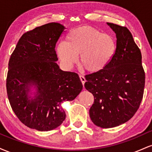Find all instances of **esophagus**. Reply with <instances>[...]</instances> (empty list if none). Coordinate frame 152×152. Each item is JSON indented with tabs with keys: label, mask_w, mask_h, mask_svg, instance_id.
Segmentation results:
<instances>
[{
	"label": "esophagus",
	"mask_w": 152,
	"mask_h": 152,
	"mask_svg": "<svg viewBox=\"0 0 152 152\" xmlns=\"http://www.w3.org/2000/svg\"><path fill=\"white\" fill-rule=\"evenodd\" d=\"M79 77H80V79H81V81L82 82V84L84 86V83H85V82H86V78H85L84 76H82V75H80Z\"/></svg>",
	"instance_id": "obj_1"
}]
</instances>
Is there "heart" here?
<instances>
[{
    "label": "heart",
    "mask_w": 152,
    "mask_h": 152,
    "mask_svg": "<svg viewBox=\"0 0 152 152\" xmlns=\"http://www.w3.org/2000/svg\"><path fill=\"white\" fill-rule=\"evenodd\" d=\"M116 50L114 39L109 34L90 27L81 26L73 29L56 47V53L62 66L69 69L79 53V63L87 71L96 73L111 61Z\"/></svg>",
    "instance_id": "b5f03b06"
}]
</instances>
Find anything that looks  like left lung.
I'll list each match as a JSON object with an SVG mask.
<instances>
[{
  "label": "left lung",
  "mask_w": 152,
  "mask_h": 152,
  "mask_svg": "<svg viewBox=\"0 0 152 152\" xmlns=\"http://www.w3.org/2000/svg\"><path fill=\"white\" fill-rule=\"evenodd\" d=\"M116 34L113 58L102 71L86 75L84 86L94 96L89 109L97 126L112 128L128 121L137 112L144 94L145 73L142 53L126 27L106 23Z\"/></svg>",
  "instance_id": "8db88e82"
}]
</instances>
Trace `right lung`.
<instances>
[{"mask_svg":"<svg viewBox=\"0 0 152 152\" xmlns=\"http://www.w3.org/2000/svg\"><path fill=\"white\" fill-rule=\"evenodd\" d=\"M66 29L50 23L28 31L10 56L6 79L8 98L23 124L41 132L60 126L64 102L76 99L83 88L76 73L59 68L55 47Z\"/></svg>","mask_w":152,"mask_h":152,"instance_id":"right-lung-1","label":"right lung"}]
</instances>
